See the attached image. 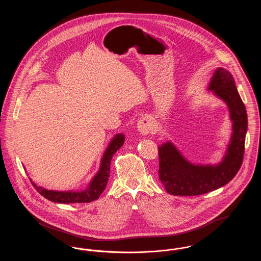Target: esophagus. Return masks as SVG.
<instances>
[{"label": "esophagus", "mask_w": 261, "mask_h": 261, "mask_svg": "<svg viewBox=\"0 0 261 261\" xmlns=\"http://www.w3.org/2000/svg\"><path fill=\"white\" fill-rule=\"evenodd\" d=\"M137 130L142 135H147L152 130V121L149 117H141L137 123Z\"/></svg>", "instance_id": "1"}]
</instances>
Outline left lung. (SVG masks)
<instances>
[{"label":"left lung","instance_id":"1","mask_svg":"<svg viewBox=\"0 0 261 261\" xmlns=\"http://www.w3.org/2000/svg\"><path fill=\"white\" fill-rule=\"evenodd\" d=\"M207 91L225 102L232 133L221 162L196 164L189 162L171 141L159 146L160 180L168 194L198 196L228 184L238 173L244 158L248 115L232 74L223 67L213 72Z\"/></svg>","mask_w":261,"mask_h":261}]
</instances>
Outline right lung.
<instances>
[{
  "instance_id": "1",
  "label": "right lung",
  "mask_w": 261,
  "mask_h": 261,
  "mask_svg": "<svg viewBox=\"0 0 261 261\" xmlns=\"http://www.w3.org/2000/svg\"><path fill=\"white\" fill-rule=\"evenodd\" d=\"M124 134H115L112 138L105 150L98 172L92 178L90 183L88 184L87 188L84 190H70V191H54V190H47L43 187L37 186L32 179H30L32 185L39 192L41 196L49 199L50 201L58 202V203H84V202H91L95 199H99L100 194L106 189V186L109 181L110 177V170H111V162H112L113 154L116 152L117 149H120L124 143Z\"/></svg>"
}]
</instances>
